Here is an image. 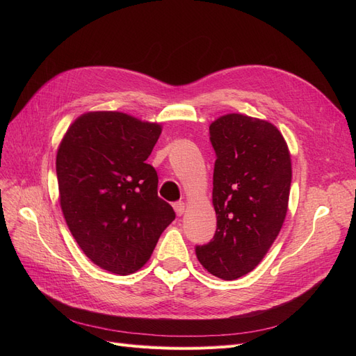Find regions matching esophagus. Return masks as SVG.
Returning a JSON list of instances; mask_svg holds the SVG:
<instances>
[{
	"instance_id": "1",
	"label": "esophagus",
	"mask_w": 356,
	"mask_h": 356,
	"mask_svg": "<svg viewBox=\"0 0 356 356\" xmlns=\"http://www.w3.org/2000/svg\"><path fill=\"white\" fill-rule=\"evenodd\" d=\"M174 209H175L178 217H181V215H184V212H186V203L184 202L174 203Z\"/></svg>"
}]
</instances>
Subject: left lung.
<instances>
[{"instance_id":"8db88e82","label":"left lung","mask_w":356,"mask_h":356,"mask_svg":"<svg viewBox=\"0 0 356 356\" xmlns=\"http://www.w3.org/2000/svg\"><path fill=\"white\" fill-rule=\"evenodd\" d=\"M217 154L212 203L217 232L196 255L224 281L245 276L276 241L288 211L291 154L277 127L261 118L225 114L209 126Z\"/></svg>"}]
</instances>
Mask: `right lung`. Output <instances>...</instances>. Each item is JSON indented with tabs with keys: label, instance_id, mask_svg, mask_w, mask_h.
<instances>
[{
	"label": "right lung",
	"instance_id": "add662e5",
	"mask_svg": "<svg viewBox=\"0 0 356 356\" xmlns=\"http://www.w3.org/2000/svg\"><path fill=\"white\" fill-rule=\"evenodd\" d=\"M161 124L120 111L75 118L56 154L59 202L81 251L106 272L126 276L152 257L175 220L157 196V172L145 163Z\"/></svg>",
	"mask_w": 356,
	"mask_h": 356
}]
</instances>
